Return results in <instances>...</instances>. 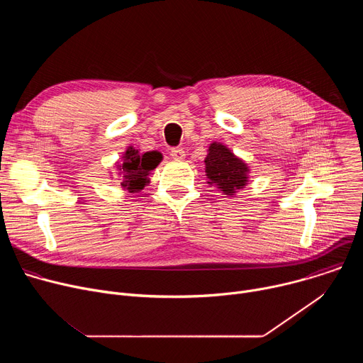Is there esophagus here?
I'll return each mask as SVG.
<instances>
[{
	"label": "esophagus",
	"instance_id": "esophagus-1",
	"mask_svg": "<svg viewBox=\"0 0 363 363\" xmlns=\"http://www.w3.org/2000/svg\"><path fill=\"white\" fill-rule=\"evenodd\" d=\"M171 157L175 161H182L185 158V150L182 147H175V149L171 150Z\"/></svg>",
	"mask_w": 363,
	"mask_h": 363
}]
</instances>
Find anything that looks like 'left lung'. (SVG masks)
Here are the masks:
<instances>
[{
  "label": "left lung",
  "mask_w": 363,
  "mask_h": 363,
  "mask_svg": "<svg viewBox=\"0 0 363 363\" xmlns=\"http://www.w3.org/2000/svg\"><path fill=\"white\" fill-rule=\"evenodd\" d=\"M203 162L208 184L216 185L224 195H234L248 182L247 164L223 143L213 142Z\"/></svg>",
  "instance_id": "left-lung-1"
}]
</instances>
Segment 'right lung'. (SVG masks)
<instances>
[{"label":"right lung","instance_id":"1","mask_svg":"<svg viewBox=\"0 0 363 363\" xmlns=\"http://www.w3.org/2000/svg\"><path fill=\"white\" fill-rule=\"evenodd\" d=\"M162 161V153L150 150L140 153L138 149L129 146L123 153L122 161L118 162L122 188L129 192H138L149 182V174Z\"/></svg>","mask_w":363,"mask_h":363}]
</instances>
